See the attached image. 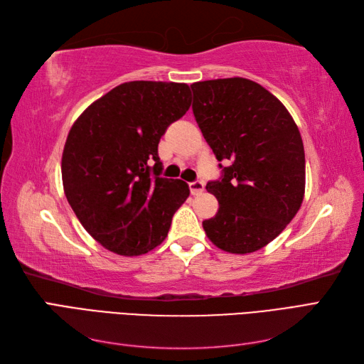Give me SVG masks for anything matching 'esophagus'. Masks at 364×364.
<instances>
[{
  "mask_svg": "<svg viewBox=\"0 0 364 364\" xmlns=\"http://www.w3.org/2000/svg\"><path fill=\"white\" fill-rule=\"evenodd\" d=\"M203 190H205V182H203V181H194V182H190V191H191V194H193V196L200 194Z\"/></svg>",
  "mask_w": 364,
  "mask_h": 364,
  "instance_id": "esophagus-1",
  "label": "esophagus"
}]
</instances>
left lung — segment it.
I'll return each instance as SVG.
<instances>
[{"instance_id":"8db88e82","label":"left lung","mask_w":364,"mask_h":364,"mask_svg":"<svg viewBox=\"0 0 364 364\" xmlns=\"http://www.w3.org/2000/svg\"><path fill=\"white\" fill-rule=\"evenodd\" d=\"M193 114L222 168L206 183L218 200L208 238L230 253L255 252L277 238L305 193L302 138L285 106L261 85L232 77L191 85Z\"/></svg>"}]
</instances>
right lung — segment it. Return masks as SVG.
<instances>
[{"label": "right lung", "mask_w": 364, "mask_h": 364, "mask_svg": "<svg viewBox=\"0 0 364 364\" xmlns=\"http://www.w3.org/2000/svg\"><path fill=\"white\" fill-rule=\"evenodd\" d=\"M190 106L185 83L127 82L73 124L62 155L65 196L107 250L136 257L167 237L190 188L181 179L162 178L158 144Z\"/></svg>", "instance_id": "1"}]
</instances>
